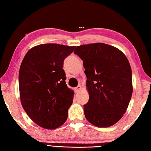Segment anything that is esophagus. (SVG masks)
Wrapping results in <instances>:
<instances>
[{
  "label": "esophagus",
  "mask_w": 151,
  "mask_h": 151,
  "mask_svg": "<svg viewBox=\"0 0 151 151\" xmlns=\"http://www.w3.org/2000/svg\"><path fill=\"white\" fill-rule=\"evenodd\" d=\"M81 87L80 85H78V87H77L76 88H75V92L76 93H78V92L80 91V90H81Z\"/></svg>",
  "instance_id": "1"
}]
</instances>
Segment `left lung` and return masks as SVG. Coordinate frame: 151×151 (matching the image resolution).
I'll use <instances>...</instances> for the list:
<instances>
[{
    "instance_id": "8db88e82",
    "label": "left lung",
    "mask_w": 151,
    "mask_h": 151,
    "mask_svg": "<svg viewBox=\"0 0 151 151\" xmlns=\"http://www.w3.org/2000/svg\"><path fill=\"white\" fill-rule=\"evenodd\" d=\"M73 53L83 61L87 78L89 99L83 106L86 119L100 128L115 124L127 111L133 91L127 57L103 43L78 46Z\"/></svg>"
}]
</instances>
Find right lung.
I'll return each instance as SVG.
<instances>
[{
	"instance_id": "right-lung-1",
	"label": "right lung",
	"mask_w": 151,
	"mask_h": 151,
	"mask_svg": "<svg viewBox=\"0 0 151 151\" xmlns=\"http://www.w3.org/2000/svg\"><path fill=\"white\" fill-rule=\"evenodd\" d=\"M76 46L46 44L27 52L19 72L20 99L24 110L36 124L46 129L63 125L73 101L63 69L66 57Z\"/></svg>"
}]
</instances>
